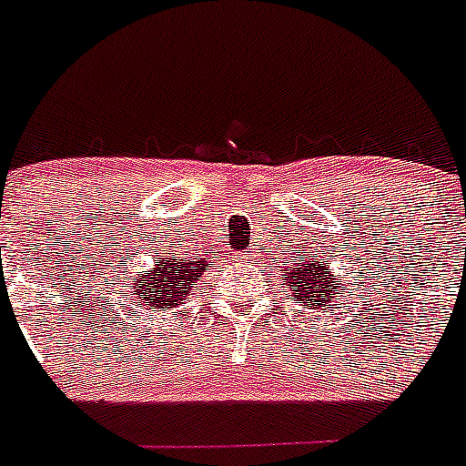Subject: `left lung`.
Here are the masks:
<instances>
[{"instance_id": "left-lung-1", "label": "left lung", "mask_w": 466, "mask_h": 466, "mask_svg": "<svg viewBox=\"0 0 466 466\" xmlns=\"http://www.w3.org/2000/svg\"><path fill=\"white\" fill-rule=\"evenodd\" d=\"M287 287L312 310L324 308L327 300L334 299V275H329L327 265H319L312 256H300L299 263H293L291 272H287Z\"/></svg>"}]
</instances>
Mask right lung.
<instances>
[{
    "mask_svg": "<svg viewBox=\"0 0 466 466\" xmlns=\"http://www.w3.org/2000/svg\"><path fill=\"white\" fill-rule=\"evenodd\" d=\"M206 268H210L208 258L187 260L179 253L160 258L154 268L137 279L132 289V296L139 300L137 306L148 312H167L170 308H177L189 296Z\"/></svg>",
    "mask_w": 466,
    "mask_h": 466,
    "instance_id": "1",
    "label": "right lung"
}]
</instances>
